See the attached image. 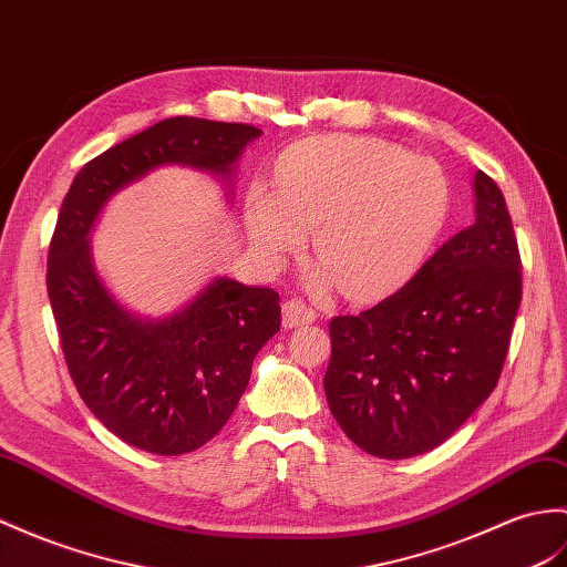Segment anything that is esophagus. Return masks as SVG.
Listing matches in <instances>:
<instances>
[{
    "instance_id": "esophagus-1",
    "label": "esophagus",
    "mask_w": 567,
    "mask_h": 567,
    "mask_svg": "<svg viewBox=\"0 0 567 567\" xmlns=\"http://www.w3.org/2000/svg\"><path fill=\"white\" fill-rule=\"evenodd\" d=\"M316 321V309H311L307 301L301 299H287L282 305V326L285 328H297Z\"/></svg>"
}]
</instances>
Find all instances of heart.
Instances as JSON below:
<instances>
[{"label":"heart","mask_w":567,"mask_h":567,"mask_svg":"<svg viewBox=\"0 0 567 567\" xmlns=\"http://www.w3.org/2000/svg\"><path fill=\"white\" fill-rule=\"evenodd\" d=\"M275 186L254 183L244 217L268 260L313 246L354 299L403 285L425 260L450 213V183L425 156L377 137H321L282 154Z\"/></svg>","instance_id":"heart-1"}]
</instances>
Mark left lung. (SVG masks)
<instances>
[{"instance_id":"8db88e82","label":"left lung","mask_w":567,"mask_h":567,"mask_svg":"<svg viewBox=\"0 0 567 567\" xmlns=\"http://www.w3.org/2000/svg\"><path fill=\"white\" fill-rule=\"evenodd\" d=\"M476 221L396 295L331 321L328 408L379 458L440 446L491 396L522 301V258L503 190L473 181Z\"/></svg>"}]
</instances>
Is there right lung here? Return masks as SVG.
<instances>
[{
	"label": "right lung",
	"instance_id": "right-lung-1",
	"mask_svg": "<svg viewBox=\"0 0 567 567\" xmlns=\"http://www.w3.org/2000/svg\"><path fill=\"white\" fill-rule=\"evenodd\" d=\"M260 135L244 123L168 117L84 164L62 200L48 297L64 362L89 411L142 452L188 454L224 427L258 350L280 331V295L217 278L166 319H140L101 282L89 231L109 197L150 171L181 164L229 178Z\"/></svg>",
	"mask_w": 567,
	"mask_h": 567
}]
</instances>
